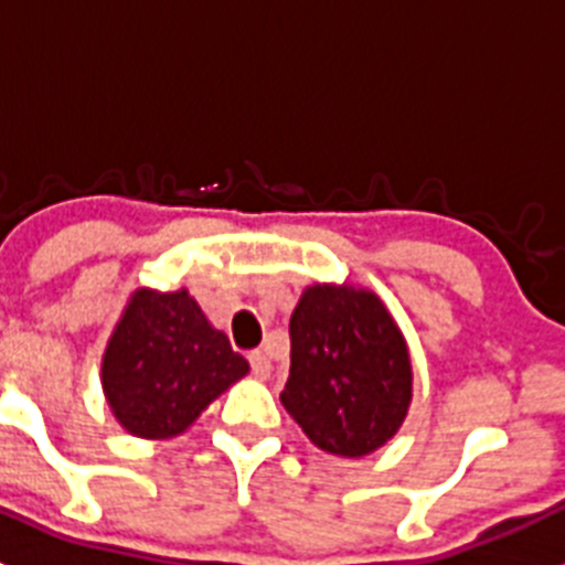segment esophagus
<instances>
[{
    "instance_id": "34e87169",
    "label": "esophagus",
    "mask_w": 565,
    "mask_h": 565,
    "mask_svg": "<svg viewBox=\"0 0 565 565\" xmlns=\"http://www.w3.org/2000/svg\"><path fill=\"white\" fill-rule=\"evenodd\" d=\"M248 362H252V371L257 379L271 376V359H268L266 351H252L248 353Z\"/></svg>"
}]
</instances>
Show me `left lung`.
<instances>
[{
    "label": "left lung",
    "instance_id": "1",
    "mask_svg": "<svg viewBox=\"0 0 565 565\" xmlns=\"http://www.w3.org/2000/svg\"><path fill=\"white\" fill-rule=\"evenodd\" d=\"M413 398L396 319L373 291L308 286L291 313V373L279 402L319 450L362 458L391 441Z\"/></svg>",
    "mask_w": 565,
    "mask_h": 565
}]
</instances>
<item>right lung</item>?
Wrapping results in <instances>:
<instances>
[{"instance_id": "add662e5", "label": "right lung", "mask_w": 565, "mask_h": 565, "mask_svg": "<svg viewBox=\"0 0 565 565\" xmlns=\"http://www.w3.org/2000/svg\"><path fill=\"white\" fill-rule=\"evenodd\" d=\"M248 373L228 337L181 291L138 288L102 359L109 411L138 438H174Z\"/></svg>"}]
</instances>
